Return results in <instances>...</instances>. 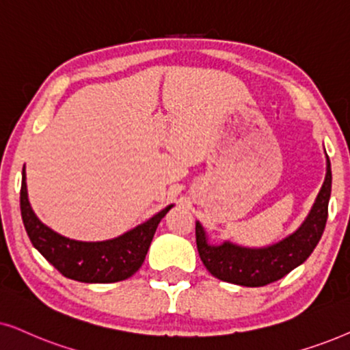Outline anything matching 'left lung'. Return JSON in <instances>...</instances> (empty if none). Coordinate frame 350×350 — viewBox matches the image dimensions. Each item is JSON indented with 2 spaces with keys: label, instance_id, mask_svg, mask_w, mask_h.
<instances>
[{
  "label": "left lung",
  "instance_id": "obj_1",
  "mask_svg": "<svg viewBox=\"0 0 350 350\" xmlns=\"http://www.w3.org/2000/svg\"><path fill=\"white\" fill-rule=\"evenodd\" d=\"M332 195V166L327 157V178L306 222L295 234L269 248L251 250L232 243L208 245L203 227L197 222V250L204 267L219 280L241 286H264L277 282L312 254L323 235Z\"/></svg>",
  "mask_w": 350,
  "mask_h": 350
}]
</instances>
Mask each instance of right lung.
<instances>
[{"mask_svg": "<svg viewBox=\"0 0 350 350\" xmlns=\"http://www.w3.org/2000/svg\"><path fill=\"white\" fill-rule=\"evenodd\" d=\"M171 208L172 204L118 239L96 243L70 240L55 234L35 216L27 197L25 171H22L21 213L31 245L64 277L77 282L115 283L134 275L146 259L158 224Z\"/></svg>", "mask_w": 350, "mask_h": 350, "instance_id": "1", "label": "right lung"}]
</instances>
